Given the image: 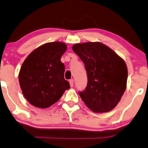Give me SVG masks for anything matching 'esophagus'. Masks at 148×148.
<instances>
[{
    "mask_svg": "<svg viewBox=\"0 0 148 148\" xmlns=\"http://www.w3.org/2000/svg\"><path fill=\"white\" fill-rule=\"evenodd\" d=\"M69 84H70V86H71V87H74V79H70L69 80Z\"/></svg>",
    "mask_w": 148,
    "mask_h": 148,
    "instance_id": "34e87169",
    "label": "esophagus"
}]
</instances>
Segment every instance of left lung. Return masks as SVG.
I'll return each mask as SVG.
<instances>
[{"label": "left lung", "mask_w": 148, "mask_h": 148, "mask_svg": "<svg viewBox=\"0 0 148 148\" xmlns=\"http://www.w3.org/2000/svg\"><path fill=\"white\" fill-rule=\"evenodd\" d=\"M72 49L87 71V87L79 92L82 100L95 113L114 109L127 88L128 71L125 61L99 42L75 44Z\"/></svg>", "instance_id": "left-lung-1"}]
</instances>
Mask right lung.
Listing matches in <instances>:
<instances>
[{
	"label": "right lung",
	"instance_id": "obj_1",
	"mask_svg": "<svg viewBox=\"0 0 148 148\" xmlns=\"http://www.w3.org/2000/svg\"><path fill=\"white\" fill-rule=\"evenodd\" d=\"M67 45L48 42L38 47L24 60L18 74L23 95L32 106L46 108L56 103L70 88L64 79L65 66L61 58Z\"/></svg>",
	"mask_w": 148,
	"mask_h": 148
}]
</instances>
